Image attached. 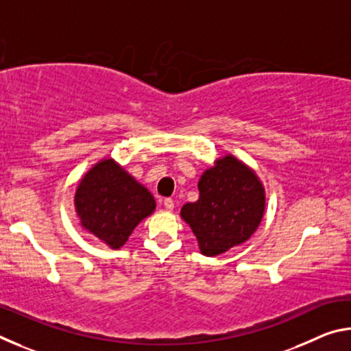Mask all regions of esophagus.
Returning a JSON list of instances; mask_svg holds the SVG:
<instances>
[{"mask_svg": "<svg viewBox=\"0 0 351 351\" xmlns=\"http://www.w3.org/2000/svg\"><path fill=\"white\" fill-rule=\"evenodd\" d=\"M164 207H165V209H167V210H173V209H175L173 199H171V198H165V199H164Z\"/></svg>", "mask_w": 351, "mask_h": 351, "instance_id": "esophagus-1", "label": "esophagus"}]
</instances>
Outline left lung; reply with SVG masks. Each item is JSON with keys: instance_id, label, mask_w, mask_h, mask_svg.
I'll list each match as a JSON object with an SVG mask.
<instances>
[{"instance_id": "left-lung-1", "label": "left lung", "mask_w": 351, "mask_h": 351, "mask_svg": "<svg viewBox=\"0 0 351 351\" xmlns=\"http://www.w3.org/2000/svg\"><path fill=\"white\" fill-rule=\"evenodd\" d=\"M198 189V201L184 204L181 217L201 254L213 257L249 240L265 212V190L254 171L228 154L204 171Z\"/></svg>"}]
</instances>
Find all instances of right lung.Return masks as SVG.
<instances>
[{"label": "right lung", "mask_w": 351, "mask_h": 351, "mask_svg": "<svg viewBox=\"0 0 351 351\" xmlns=\"http://www.w3.org/2000/svg\"><path fill=\"white\" fill-rule=\"evenodd\" d=\"M154 207L153 195L112 159L94 165L75 192L82 226L112 249L125 245L133 229Z\"/></svg>", "instance_id": "1"}]
</instances>
